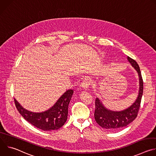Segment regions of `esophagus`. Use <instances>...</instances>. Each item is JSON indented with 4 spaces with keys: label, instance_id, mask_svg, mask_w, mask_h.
Segmentation results:
<instances>
[{
    "label": "esophagus",
    "instance_id": "34e87169",
    "mask_svg": "<svg viewBox=\"0 0 156 156\" xmlns=\"http://www.w3.org/2000/svg\"><path fill=\"white\" fill-rule=\"evenodd\" d=\"M91 84V80L90 79H89L88 78H84L82 83H81V87L83 88H84L85 90H86L87 89H88L90 87V86Z\"/></svg>",
    "mask_w": 156,
    "mask_h": 156
}]
</instances>
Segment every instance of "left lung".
Wrapping results in <instances>:
<instances>
[{"instance_id":"8db88e82","label":"left lung","mask_w":156,"mask_h":156,"mask_svg":"<svg viewBox=\"0 0 156 156\" xmlns=\"http://www.w3.org/2000/svg\"><path fill=\"white\" fill-rule=\"evenodd\" d=\"M127 59L131 66L137 72L139 76V91L138 95L132 105L127 108L121 111H114L107 108L102 101L96 98L95 101L96 110L94 118L96 122L102 128L108 130H115L126 126L132 122L137 117L140 107L141 101L143 92V81L141 76V71L136 62L127 57Z\"/></svg>"}]
</instances>
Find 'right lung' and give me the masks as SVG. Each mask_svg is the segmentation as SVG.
<instances>
[{"label":"right lung","mask_w":156,"mask_h":156,"mask_svg":"<svg viewBox=\"0 0 156 156\" xmlns=\"http://www.w3.org/2000/svg\"><path fill=\"white\" fill-rule=\"evenodd\" d=\"M73 94L72 90L65 91L52 107L42 112L25 109L15 99V103L19 113L27 121L39 129L50 131L59 129L67 120L69 105Z\"/></svg>","instance_id":"1"}]
</instances>
